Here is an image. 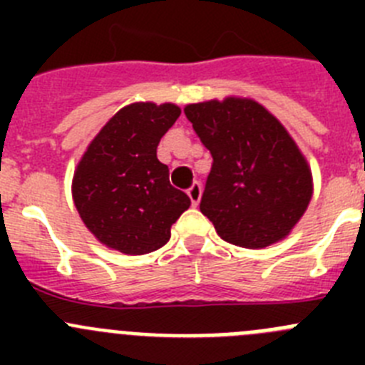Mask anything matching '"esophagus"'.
<instances>
[{
	"instance_id": "obj_1",
	"label": "esophagus",
	"mask_w": 365,
	"mask_h": 365,
	"mask_svg": "<svg viewBox=\"0 0 365 365\" xmlns=\"http://www.w3.org/2000/svg\"><path fill=\"white\" fill-rule=\"evenodd\" d=\"M201 193H202V188L199 182H193V185L188 188V197L193 206L199 205V201H201Z\"/></svg>"
}]
</instances>
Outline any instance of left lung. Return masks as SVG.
I'll list each match as a JSON object with an SVG mask.
<instances>
[{
    "label": "left lung",
    "instance_id": "8db88e82",
    "mask_svg": "<svg viewBox=\"0 0 365 365\" xmlns=\"http://www.w3.org/2000/svg\"><path fill=\"white\" fill-rule=\"evenodd\" d=\"M185 115L214 159L199 208L219 237L243 248L285 240L311 202L312 173L282 122L240 96L188 104Z\"/></svg>",
    "mask_w": 365,
    "mask_h": 365
}]
</instances>
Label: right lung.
Here are the masks:
<instances>
[{
	"mask_svg": "<svg viewBox=\"0 0 365 365\" xmlns=\"http://www.w3.org/2000/svg\"><path fill=\"white\" fill-rule=\"evenodd\" d=\"M180 115L175 104L135 102L106 122L73 177V201L87 230L130 256L168 243L172 225L188 210L185 192L170 185L157 146Z\"/></svg>",
	"mask_w": 365,
	"mask_h": 365,
	"instance_id": "1",
	"label": "right lung"
}]
</instances>
